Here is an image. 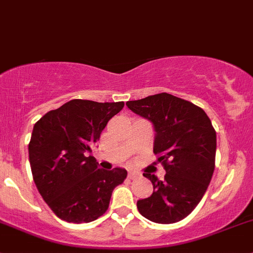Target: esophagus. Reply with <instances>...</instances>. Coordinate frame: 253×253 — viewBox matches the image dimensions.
Returning a JSON list of instances; mask_svg holds the SVG:
<instances>
[{
	"mask_svg": "<svg viewBox=\"0 0 253 253\" xmlns=\"http://www.w3.org/2000/svg\"><path fill=\"white\" fill-rule=\"evenodd\" d=\"M138 176H141V175H139V172H136V171H129L128 172V177L129 178H136V177H138Z\"/></svg>",
	"mask_w": 253,
	"mask_h": 253,
	"instance_id": "esophagus-1",
	"label": "esophagus"
}]
</instances>
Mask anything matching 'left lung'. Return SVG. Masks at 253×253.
I'll list each match as a JSON object with an SVG mask.
<instances>
[{
	"label": "left lung",
	"mask_w": 253,
	"mask_h": 253,
	"mask_svg": "<svg viewBox=\"0 0 253 253\" xmlns=\"http://www.w3.org/2000/svg\"><path fill=\"white\" fill-rule=\"evenodd\" d=\"M152 122L154 150L163 163L164 180L143 174L153 183L150 197L137 201L144 218L159 224L182 220L197 207L211 180L216 133L207 114L187 100L168 93L126 103Z\"/></svg>",
	"instance_id": "8db88e82"
}]
</instances>
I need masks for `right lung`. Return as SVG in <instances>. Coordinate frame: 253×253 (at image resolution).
Here are the masks:
<instances>
[{"label":"right lung","instance_id":"right-lung-1","mask_svg":"<svg viewBox=\"0 0 253 253\" xmlns=\"http://www.w3.org/2000/svg\"><path fill=\"white\" fill-rule=\"evenodd\" d=\"M124 101L73 99L45 114L33 128L29 162L38 191L51 211L68 223H89L109 208L111 193L124 182L122 168L99 169L91 150Z\"/></svg>","mask_w":253,"mask_h":253}]
</instances>
